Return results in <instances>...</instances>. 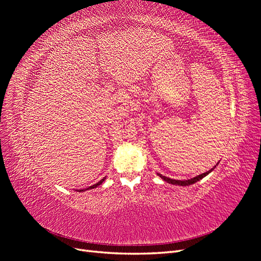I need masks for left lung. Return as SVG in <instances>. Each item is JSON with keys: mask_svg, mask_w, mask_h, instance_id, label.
<instances>
[{"mask_svg": "<svg viewBox=\"0 0 261 261\" xmlns=\"http://www.w3.org/2000/svg\"><path fill=\"white\" fill-rule=\"evenodd\" d=\"M219 163V162H218ZM217 167V165H215L211 170H209L208 172L206 173H202V174L198 175V176H195L194 178H191V179H186V180H179V179H173V178H170V177H167V176H163L162 174H159V173H156L158 176H160L163 180L168 181L169 184H172V185H178V186H188V185H192V184H195L196 181L200 180L201 178H203L204 176H207L209 173H211L213 170H215V168Z\"/></svg>", "mask_w": 261, "mask_h": 261, "instance_id": "8db88e82", "label": "left lung"}]
</instances>
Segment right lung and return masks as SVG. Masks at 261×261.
Wrapping results in <instances>:
<instances>
[{
  "instance_id": "add662e5",
  "label": "right lung",
  "mask_w": 261,
  "mask_h": 261,
  "mask_svg": "<svg viewBox=\"0 0 261 261\" xmlns=\"http://www.w3.org/2000/svg\"><path fill=\"white\" fill-rule=\"evenodd\" d=\"M105 179H106V177H105V178H102L100 181H98L97 184H94V185H92V186H90V187H88V188H86V189H77V192H85V191H87V189L96 188V187H98L99 185H101V184H102V181H105Z\"/></svg>"
}]
</instances>
